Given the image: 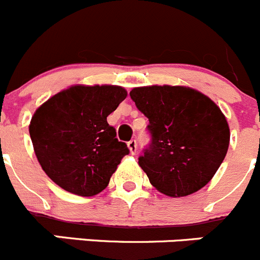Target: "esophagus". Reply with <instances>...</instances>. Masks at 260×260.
<instances>
[{"mask_svg":"<svg viewBox=\"0 0 260 260\" xmlns=\"http://www.w3.org/2000/svg\"><path fill=\"white\" fill-rule=\"evenodd\" d=\"M127 147H128V149H130V153H132V154H135V153H137V150H138L137 140H134V139L130 140V142L127 143Z\"/></svg>","mask_w":260,"mask_h":260,"instance_id":"esophagus-1","label":"esophagus"}]
</instances>
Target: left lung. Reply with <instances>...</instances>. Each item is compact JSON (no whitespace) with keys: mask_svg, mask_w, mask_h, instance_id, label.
<instances>
[{"mask_svg":"<svg viewBox=\"0 0 260 260\" xmlns=\"http://www.w3.org/2000/svg\"><path fill=\"white\" fill-rule=\"evenodd\" d=\"M130 97L149 120L152 139L139 166L150 184L174 198L206 186L230 144L229 123L218 106L186 86H142Z\"/></svg>","mask_w":260,"mask_h":260,"instance_id":"1","label":"left lung"}]
</instances>
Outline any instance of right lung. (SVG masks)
<instances>
[{
    "mask_svg": "<svg viewBox=\"0 0 260 260\" xmlns=\"http://www.w3.org/2000/svg\"><path fill=\"white\" fill-rule=\"evenodd\" d=\"M126 95L121 86L75 85L36 111L29 134L38 162L52 181L80 197H93L107 187L130 152L107 122Z\"/></svg>",
    "mask_w": 260,
    "mask_h": 260,
    "instance_id": "add662e5",
    "label": "right lung"
}]
</instances>
